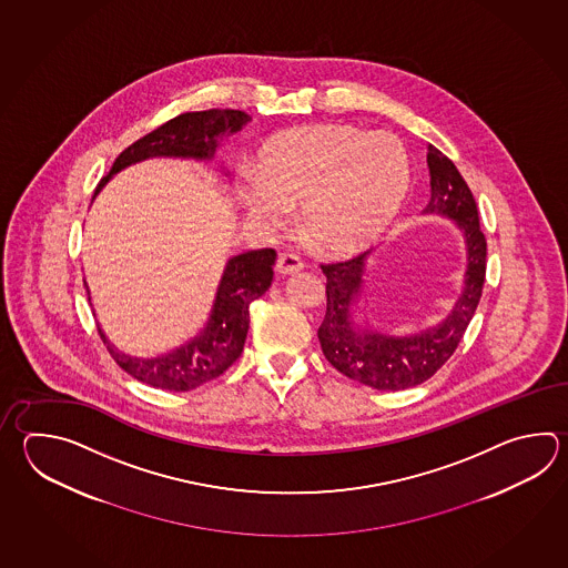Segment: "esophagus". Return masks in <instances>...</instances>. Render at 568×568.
I'll list each match as a JSON object with an SVG mask.
<instances>
[{"mask_svg": "<svg viewBox=\"0 0 568 568\" xmlns=\"http://www.w3.org/2000/svg\"><path fill=\"white\" fill-rule=\"evenodd\" d=\"M302 256H297L295 253H281V255H278L277 271L281 275H291V273H297V271H302Z\"/></svg>", "mask_w": 568, "mask_h": 568, "instance_id": "obj_1", "label": "esophagus"}]
</instances>
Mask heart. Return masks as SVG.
<instances>
[{"mask_svg":"<svg viewBox=\"0 0 568 568\" xmlns=\"http://www.w3.org/2000/svg\"><path fill=\"white\" fill-rule=\"evenodd\" d=\"M239 197L253 221L281 229L302 204L300 226L317 248L356 253L374 243L400 209L410 162L393 133L354 125H305L268 138Z\"/></svg>","mask_w":568,"mask_h":568,"instance_id":"b5f03b06","label":"heart"}]
</instances>
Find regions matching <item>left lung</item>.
<instances>
[{
    "label": "left lung",
    "mask_w": 568,
    "mask_h": 568,
    "mask_svg": "<svg viewBox=\"0 0 568 568\" xmlns=\"http://www.w3.org/2000/svg\"><path fill=\"white\" fill-rule=\"evenodd\" d=\"M427 163L430 172L427 212L459 222L467 244L464 293L443 324L410 337L356 329L349 312L362 287L368 253L320 265L327 278L324 322L317 329L325 359L347 378L376 390H405L425 383L439 371L459 346L484 291L487 243L479 229L474 194L455 163L435 145H428Z\"/></svg>",
    "instance_id": "obj_1"
}]
</instances>
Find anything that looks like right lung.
Instances as JSON below:
<instances>
[{"label":"right lung","instance_id":"add662e5","mask_svg":"<svg viewBox=\"0 0 568 568\" xmlns=\"http://www.w3.org/2000/svg\"><path fill=\"white\" fill-rule=\"evenodd\" d=\"M248 121L251 115L236 109H210L174 116L163 123L162 128L151 131L145 138L131 143L128 150L121 151L111 172L97 185L93 197L101 192L111 175L148 158L174 155L210 160L216 150V138L241 131ZM275 258L277 253L273 248L248 251L231 258L224 268L214 310L204 332L162 358H131L116 352L97 325L99 336L106 344L111 358L140 383L174 393L194 390L219 378L241 356L251 322L248 305L268 290Z\"/></svg>","mask_w":568,"mask_h":568}]
</instances>
